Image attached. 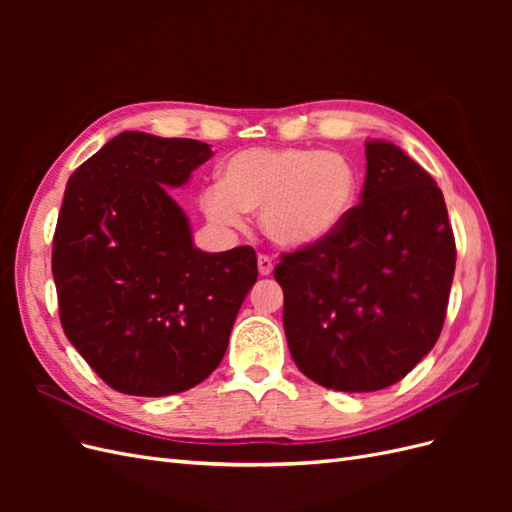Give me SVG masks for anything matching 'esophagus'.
I'll return each instance as SVG.
<instances>
[{
    "label": "esophagus",
    "mask_w": 512,
    "mask_h": 512,
    "mask_svg": "<svg viewBox=\"0 0 512 512\" xmlns=\"http://www.w3.org/2000/svg\"><path fill=\"white\" fill-rule=\"evenodd\" d=\"M258 273L260 275H271L273 273V260L265 254L258 256Z\"/></svg>",
    "instance_id": "34e87169"
}]
</instances>
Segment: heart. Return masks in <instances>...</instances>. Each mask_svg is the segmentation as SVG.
Returning <instances> with one entry per match:
<instances>
[{
    "mask_svg": "<svg viewBox=\"0 0 512 512\" xmlns=\"http://www.w3.org/2000/svg\"><path fill=\"white\" fill-rule=\"evenodd\" d=\"M220 183L200 194L205 218L241 228L256 213L265 237L286 250H305L333 237L359 203L361 173L342 151L252 147L230 156Z\"/></svg>",
    "mask_w": 512,
    "mask_h": 512,
    "instance_id": "1",
    "label": "heart"
}]
</instances>
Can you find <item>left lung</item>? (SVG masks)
I'll use <instances>...</instances> for the list:
<instances>
[{
	"label": "left lung",
	"mask_w": 512,
	"mask_h": 512,
	"mask_svg": "<svg viewBox=\"0 0 512 512\" xmlns=\"http://www.w3.org/2000/svg\"><path fill=\"white\" fill-rule=\"evenodd\" d=\"M367 173L348 222L284 254V331L294 363L327 389L399 382L438 342L455 275L442 190L389 141L365 143Z\"/></svg>",
	"instance_id": "1"
}]
</instances>
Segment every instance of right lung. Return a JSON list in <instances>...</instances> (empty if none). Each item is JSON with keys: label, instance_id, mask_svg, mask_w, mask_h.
<instances>
[{"label": "right lung", "instance_id": "1", "mask_svg": "<svg viewBox=\"0 0 512 512\" xmlns=\"http://www.w3.org/2000/svg\"><path fill=\"white\" fill-rule=\"evenodd\" d=\"M211 156L192 138L121 132L66 185L53 237L61 327L119 393L164 397L203 382L256 284L252 247L198 250L170 196Z\"/></svg>", "mask_w": 512, "mask_h": 512}]
</instances>
